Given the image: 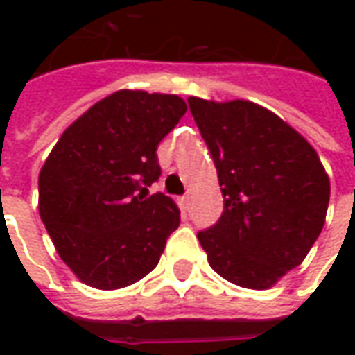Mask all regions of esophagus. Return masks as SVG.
Instances as JSON below:
<instances>
[{"mask_svg": "<svg viewBox=\"0 0 355 355\" xmlns=\"http://www.w3.org/2000/svg\"><path fill=\"white\" fill-rule=\"evenodd\" d=\"M178 207H180V211H188V207H190V198L188 196H182L180 200H178Z\"/></svg>", "mask_w": 355, "mask_h": 355, "instance_id": "1", "label": "esophagus"}]
</instances>
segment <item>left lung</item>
<instances>
[{
	"mask_svg": "<svg viewBox=\"0 0 355 355\" xmlns=\"http://www.w3.org/2000/svg\"><path fill=\"white\" fill-rule=\"evenodd\" d=\"M224 198L220 218L198 232L209 264L247 289H268L304 261L321 234L329 178L308 142L253 102L188 98Z\"/></svg>",
	"mask_w": 355,
	"mask_h": 355,
	"instance_id": "obj_1",
	"label": "left lung"
}]
</instances>
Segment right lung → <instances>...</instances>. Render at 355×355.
<instances>
[{"instance_id": "right-lung-1", "label": "right lung", "mask_w": 355, "mask_h": 355, "mask_svg": "<svg viewBox=\"0 0 355 355\" xmlns=\"http://www.w3.org/2000/svg\"><path fill=\"white\" fill-rule=\"evenodd\" d=\"M177 94L117 91L76 119L40 173V216L60 259L96 289L150 274L180 224L175 201L148 188L157 146L180 117Z\"/></svg>"}]
</instances>
